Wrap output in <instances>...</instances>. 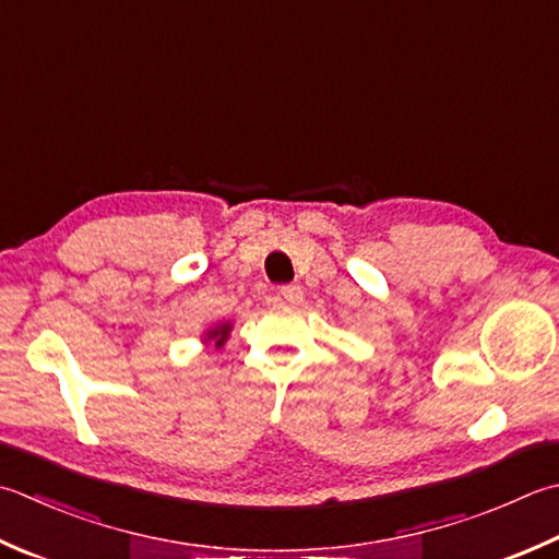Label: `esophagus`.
I'll return each instance as SVG.
<instances>
[{
  "label": "esophagus",
  "mask_w": 559,
  "mask_h": 559,
  "mask_svg": "<svg viewBox=\"0 0 559 559\" xmlns=\"http://www.w3.org/2000/svg\"><path fill=\"white\" fill-rule=\"evenodd\" d=\"M278 293H281V298L286 300V302H290V305L302 300V288L295 286V283H286V286H281Z\"/></svg>",
  "instance_id": "1"
}]
</instances>
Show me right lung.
<instances>
[{
	"instance_id": "obj_1",
	"label": "right lung",
	"mask_w": 559,
	"mask_h": 559,
	"mask_svg": "<svg viewBox=\"0 0 559 559\" xmlns=\"http://www.w3.org/2000/svg\"><path fill=\"white\" fill-rule=\"evenodd\" d=\"M227 334H229V324H223V326H217V330H213L211 334V338H215V346H223L225 344V338H227Z\"/></svg>"
}]
</instances>
